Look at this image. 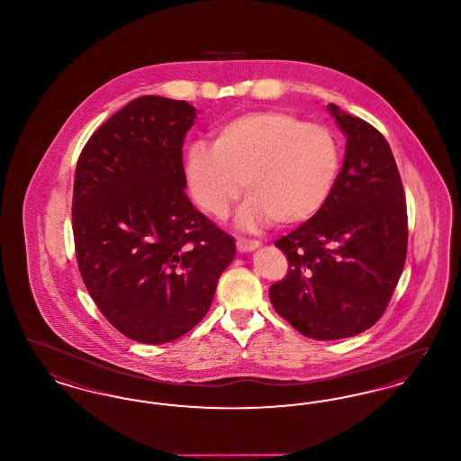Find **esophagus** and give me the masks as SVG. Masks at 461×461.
<instances>
[{
  "instance_id": "1",
  "label": "esophagus",
  "mask_w": 461,
  "mask_h": 461,
  "mask_svg": "<svg viewBox=\"0 0 461 461\" xmlns=\"http://www.w3.org/2000/svg\"><path fill=\"white\" fill-rule=\"evenodd\" d=\"M258 247H259V240H245V239L237 240L239 252H250V250H256Z\"/></svg>"
}]
</instances>
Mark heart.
<instances>
[{"label": "heart", "instance_id": "heart-1", "mask_svg": "<svg viewBox=\"0 0 461 461\" xmlns=\"http://www.w3.org/2000/svg\"><path fill=\"white\" fill-rule=\"evenodd\" d=\"M340 166V143L327 126L285 110H258L220 126L214 149L195 143L185 175L198 207L216 220L228 216L245 186L250 197L237 221L243 230H258L273 221L290 226L314 218L329 202Z\"/></svg>", "mask_w": 461, "mask_h": 461}]
</instances>
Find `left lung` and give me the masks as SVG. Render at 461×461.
Instances as JSON below:
<instances>
[{
  "label": "left lung",
  "mask_w": 461,
  "mask_h": 461,
  "mask_svg": "<svg viewBox=\"0 0 461 461\" xmlns=\"http://www.w3.org/2000/svg\"><path fill=\"white\" fill-rule=\"evenodd\" d=\"M330 112L348 136L325 207L275 241L288 261L269 286L275 311L299 333L337 340L373 327L391 303L408 250V212L394 155L366 121Z\"/></svg>",
  "instance_id": "1"
}]
</instances>
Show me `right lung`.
I'll return each instance as SVG.
<instances>
[{
    "mask_svg": "<svg viewBox=\"0 0 461 461\" xmlns=\"http://www.w3.org/2000/svg\"><path fill=\"white\" fill-rule=\"evenodd\" d=\"M195 109L140 96L113 113L77 158L76 259L113 329L141 344L188 333L209 311L235 240L188 200L183 143Z\"/></svg>",
    "mask_w": 461,
    "mask_h": 461,
    "instance_id": "add662e5",
    "label": "right lung"
}]
</instances>
